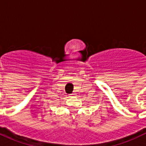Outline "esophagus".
I'll list each match as a JSON object with an SVG mask.
<instances>
[{
	"instance_id": "obj_1",
	"label": "esophagus",
	"mask_w": 146,
	"mask_h": 146,
	"mask_svg": "<svg viewBox=\"0 0 146 146\" xmlns=\"http://www.w3.org/2000/svg\"><path fill=\"white\" fill-rule=\"evenodd\" d=\"M70 97H73V96H76L75 94H70Z\"/></svg>"
}]
</instances>
